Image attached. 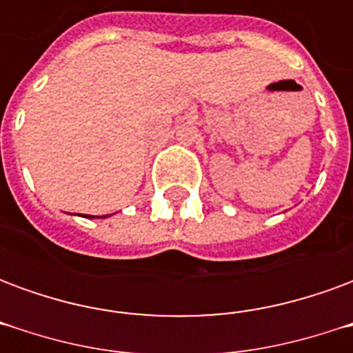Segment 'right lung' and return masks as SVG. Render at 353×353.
<instances>
[{
    "label": "right lung",
    "instance_id": "add662e5",
    "mask_svg": "<svg viewBox=\"0 0 353 353\" xmlns=\"http://www.w3.org/2000/svg\"><path fill=\"white\" fill-rule=\"evenodd\" d=\"M81 217H88V219H94V215H81ZM103 217H109V215H103Z\"/></svg>",
    "mask_w": 353,
    "mask_h": 353
}]
</instances>
